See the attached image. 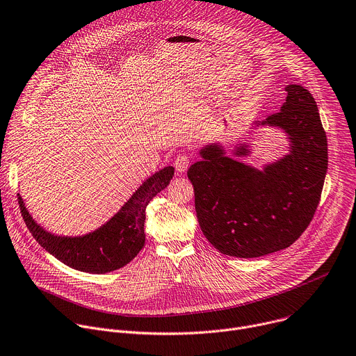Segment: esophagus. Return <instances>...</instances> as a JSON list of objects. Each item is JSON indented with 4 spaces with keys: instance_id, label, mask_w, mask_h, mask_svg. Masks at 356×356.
I'll use <instances>...</instances> for the list:
<instances>
[{
    "instance_id": "esophagus-1",
    "label": "esophagus",
    "mask_w": 356,
    "mask_h": 356,
    "mask_svg": "<svg viewBox=\"0 0 356 356\" xmlns=\"http://www.w3.org/2000/svg\"><path fill=\"white\" fill-rule=\"evenodd\" d=\"M174 165H175L177 172H179V174L185 172V171L188 170V167H189V159H188V156H186V154H178L177 159H175V161H174Z\"/></svg>"
}]
</instances>
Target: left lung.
Here are the masks:
<instances>
[{"label": "left lung", "instance_id": "1", "mask_svg": "<svg viewBox=\"0 0 356 356\" xmlns=\"http://www.w3.org/2000/svg\"><path fill=\"white\" fill-rule=\"evenodd\" d=\"M285 90L280 111L250 129L282 130L288 154L258 170L237 160L252 153L247 140L232 147L216 141L202 147L200 161L188 170L199 226L222 254L257 258L285 250L307 229L318 206L328 167L327 136L313 95L298 84Z\"/></svg>", "mask_w": 356, "mask_h": 356}]
</instances>
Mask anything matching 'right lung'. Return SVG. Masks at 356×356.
<instances>
[{"mask_svg":"<svg viewBox=\"0 0 356 356\" xmlns=\"http://www.w3.org/2000/svg\"><path fill=\"white\" fill-rule=\"evenodd\" d=\"M174 177L168 165L141 184L115 215L97 230L84 236H58L43 229L18 195L24 220L35 240L67 266L88 272L106 273L127 265L145 247L146 207Z\"/></svg>","mask_w":356,"mask_h":356,"instance_id":"right-lung-1","label":"right lung"}]
</instances>
